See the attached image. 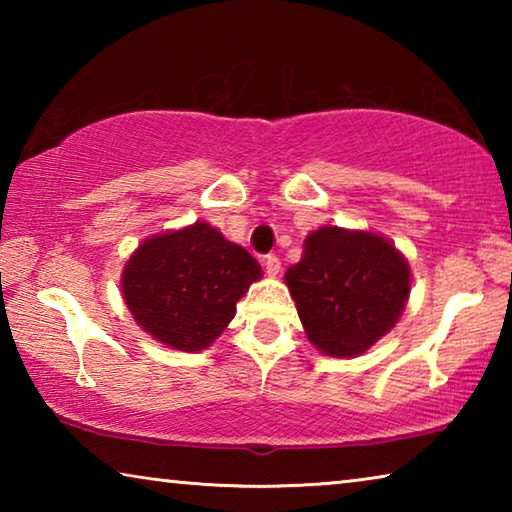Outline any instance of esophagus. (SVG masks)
<instances>
[{
    "label": "esophagus",
    "instance_id": "obj_1",
    "mask_svg": "<svg viewBox=\"0 0 512 512\" xmlns=\"http://www.w3.org/2000/svg\"><path fill=\"white\" fill-rule=\"evenodd\" d=\"M264 268H266V273H268V275L275 277L277 273H280V268H282L280 257H275V255H268V257L264 259Z\"/></svg>",
    "mask_w": 512,
    "mask_h": 512
}]
</instances>
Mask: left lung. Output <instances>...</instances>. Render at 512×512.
I'll return each instance as SVG.
<instances>
[{"mask_svg":"<svg viewBox=\"0 0 512 512\" xmlns=\"http://www.w3.org/2000/svg\"><path fill=\"white\" fill-rule=\"evenodd\" d=\"M307 339L327 357L372 348L400 320L411 266L391 239L323 225L307 235L298 264L284 273Z\"/></svg>","mask_w":512,"mask_h":512,"instance_id":"obj_1","label":"left lung"}]
</instances>
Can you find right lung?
<instances>
[{"label":"right lung","mask_w":512,"mask_h":512,"mask_svg":"<svg viewBox=\"0 0 512 512\" xmlns=\"http://www.w3.org/2000/svg\"><path fill=\"white\" fill-rule=\"evenodd\" d=\"M262 266L210 223L144 239L121 271V296L135 323L171 350L210 348L237 314Z\"/></svg>","instance_id":"1"}]
</instances>
